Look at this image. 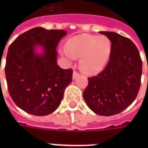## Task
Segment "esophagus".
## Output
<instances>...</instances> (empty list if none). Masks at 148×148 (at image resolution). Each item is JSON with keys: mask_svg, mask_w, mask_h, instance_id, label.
Masks as SVG:
<instances>
[{"mask_svg": "<svg viewBox=\"0 0 148 148\" xmlns=\"http://www.w3.org/2000/svg\"><path fill=\"white\" fill-rule=\"evenodd\" d=\"M80 75V73H78L77 71H74V72H73V79H75L77 76H79Z\"/></svg>", "mask_w": 148, "mask_h": 148, "instance_id": "34e87169", "label": "esophagus"}]
</instances>
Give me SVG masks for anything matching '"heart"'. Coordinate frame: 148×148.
I'll return each instance as SVG.
<instances>
[{
	"label": "heart",
	"instance_id": "obj_1",
	"mask_svg": "<svg viewBox=\"0 0 148 148\" xmlns=\"http://www.w3.org/2000/svg\"><path fill=\"white\" fill-rule=\"evenodd\" d=\"M110 51L111 44L107 37L81 34L67 41L64 53L71 59L81 58V69L86 74H95L104 68Z\"/></svg>",
	"mask_w": 148,
	"mask_h": 148
}]
</instances>
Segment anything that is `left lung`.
<instances>
[{"label":"left lung","mask_w":148,"mask_h":148,"mask_svg":"<svg viewBox=\"0 0 148 148\" xmlns=\"http://www.w3.org/2000/svg\"><path fill=\"white\" fill-rule=\"evenodd\" d=\"M110 40L111 51L105 68L88 77L83 97L97 114L112 116L122 112L138 96L142 60L136 45L114 32L101 31Z\"/></svg>","instance_id":"1"}]
</instances>
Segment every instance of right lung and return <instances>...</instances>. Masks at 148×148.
Masks as SVG:
<instances>
[{"label":"right lung","instance_id":"obj_1","mask_svg":"<svg viewBox=\"0 0 148 148\" xmlns=\"http://www.w3.org/2000/svg\"><path fill=\"white\" fill-rule=\"evenodd\" d=\"M67 34L64 30L34 27L21 34L8 48L5 76L10 97L25 112L45 116L59 107L73 71L57 64V46ZM42 45L44 53H35Z\"/></svg>","mask_w":148,"mask_h":148}]
</instances>
